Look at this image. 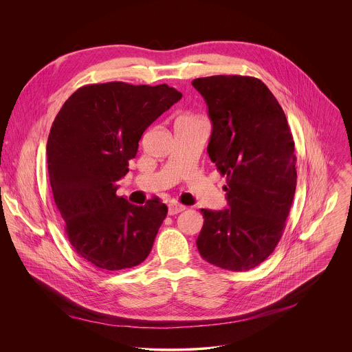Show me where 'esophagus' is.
I'll use <instances>...</instances> for the list:
<instances>
[{
  "label": "esophagus",
  "instance_id": "34e87169",
  "mask_svg": "<svg viewBox=\"0 0 352 352\" xmlns=\"http://www.w3.org/2000/svg\"><path fill=\"white\" fill-rule=\"evenodd\" d=\"M186 210V206L184 204H180L177 201H170L169 206H168V212L169 215H175V214H179L182 211Z\"/></svg>",
  "mask_w": 352,
  "mask_h": 352
}]
</instances>
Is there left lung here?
Instances as JSON below:
<instances>
[{"label":"left lung","instance_id":"1","mask_svg":"<svg viewBox=\"0 0 352 352\" xmlns=\"http://www.w3.org/2000/svg\"><path fill=\"white\" fill-rule=\"evenodd\" d=\"M208 108V157L226 176L229 208H201V257L229 271H248L278 245L297 187L294 141L280 104L250 76L192 81Z\"/></svg>","mask_w":352,"mask_h":352}]
</instances>
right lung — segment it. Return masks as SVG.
Masks as SVG:
<instances>
[{"mask_svg": "<svg viewBox=\"0 0 352 352\" xmlns=\"http://www.w3.org/2000/svg\"><path fill=\"white\" fill-rule=\"evenodd\" d=\"M182 94L166 84L120 81L77 89L55 116L47 165L66 236L82 258L105 271L141 264L151 251L168 207L135 206L116 195L144 131Z\"/></svg>", "mask_w": 352, "mask_h": 352, "instance_id": "obj_1", "label": "right lung"}]
</instances>
